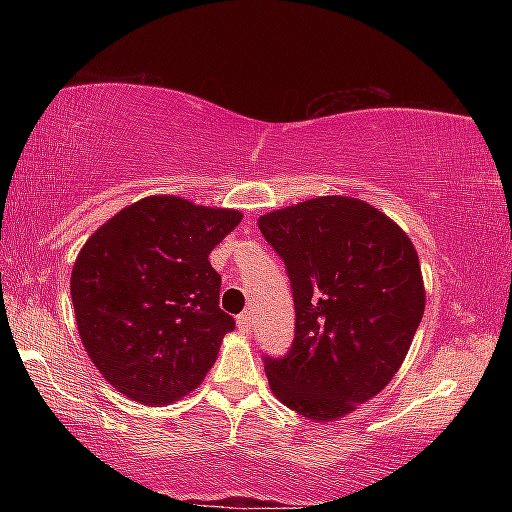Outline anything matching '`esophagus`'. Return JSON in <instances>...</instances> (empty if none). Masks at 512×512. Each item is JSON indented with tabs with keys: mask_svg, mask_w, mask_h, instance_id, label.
Returning <instances> with one entry per match:
<instances>
[{
	"mask_svg": "<svg viewBox=\"0 0 512 512\" xmlns=\"http://www.w3.org/2000/svg\"><path fill=\"white\" fill-rule=\"evenodd\" d=\"M250 323H253V314H250V311H241L239 314V318H237V325H239V329L241 332H250Z\"/></svg>",
	"mask_w": 512,
	"mask_h": 512,
	"instance_id": "esophagus-1",
	"label": "esophagus"
}]
</instances>
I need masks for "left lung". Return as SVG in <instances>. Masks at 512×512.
Here are the masks:
<instances>
[{
	"label": "left lung",
	"mask_w": 512,
	"mask_h": 512,
	"mask_svg": "<svg viewBox=\"0 0 512 512\" xmlns=\"http://www.w3.org/2000/svg\"><path fill=\"white\" fill-rule=\"evenodd\" d=\"M284 259L296 336L264 357L273 395L302 418L329 422L368 402L400 370L424 314L411 239L366 201L320 196L259 216Z\"/></svg>",
	"instance_id": "1"
}]
</instances>
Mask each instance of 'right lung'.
<instances>
[{"instance_id": "right-lung-1", "label": "right lung", "mask_w": 512, "mask_h": 512, "mask_svg": "<svg viewBox=\"0 0 512 512\" xmlns=\"http://www.w3.org/2000/svg\"><path fill=\"white\" fill-rule=\"evenodd\" d=\"M239 221L237 210L146 196L85 241L69 282L76 327L121 395L162 406L201 386L235 329L210 253Z\"/></svg>"}]
</instances>
